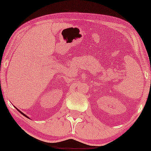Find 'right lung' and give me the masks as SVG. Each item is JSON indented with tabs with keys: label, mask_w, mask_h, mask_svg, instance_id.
Wrapping results in <instances>:
<instances>
[{
	"label": "right lung",
	"mask_w": 151,
	"mask_h": 151,
	"mask_svg": "<svg viewBox=\"0 0 151 151\" xmlns=\"http://www.w3.org/2000/svg\"><path fill=\"white\" fill-rule=\"evenodd\" d=\"M15 108H16V107H15ZM16 109H17V110H18V111H19V112H20V113H21V114H22V115H23V116H25V117L28 118V116H26V115H25V114H24L23 113H22V112H21V111H20V110H19V109H17V108H16ZM28 119H29V118H28Z\"/></svg>",
	"instance_id": "right-lung-1"
}]
</instances>
